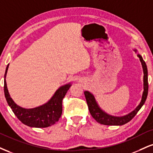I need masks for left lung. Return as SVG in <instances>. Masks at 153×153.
<instances>
[{
  "label": "left lung",
  "instance_id": "obj_1",
  "mask_svg": "<svg viewBox=\"0 0 153 153\" xmlns=\"http://www.w3.org/2000/svg\"><path fill=\"white\" fill-rule=\"evenodd\" d=\"M135 52H137V50H135ZM137 56L140 60L142 66H143V95H142V99L140 104L137 105V108H135L133 111L130 113L128 115H124L121 117H116L110 115L109 114L106 113L104 112L101 108L99 107L98 104L97 103L95 100L94 95L92 93H90L89 91H85L84 94L85 96L86 101L88 106L90 113H91L92 117L94 118L97 123L100 124L105 125V126H123L126 123L130 122L131 120L135 116L136 114L139 111L140 109L142 108L145 103V100L147 99L148 93V68L145 62L143 60V58L140 54H137Z\"/></svg>",
  "mask_w": 153,
  "mask_h": 153
}]
</instances>
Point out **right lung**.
I'll list each match as a JSON object with an SVG mask.
<instances>
[{
  "label": "right lung",
  "instance_id": "add662e5",
  "mask_svg": "<svg viewBox=\"0 0 153 153\" xmlns=\"http://www.w3.org/2000/svg\"><path fill=\"white\" fill-rule=\"evenodd\" d=\"M7 65L4 75V93L8 105L10 107L16 116L25 126L32 128H47L58 122L62 115V101L68 91L71 87V83L64 85L57 90L53 96L48 102L43 105L30 109L21 108L15 103L9 94L7 88L5 77L8 69Z\"/></svg>",
  "mask_w": 153,
  "mask_h": 153
}]
</instances>
